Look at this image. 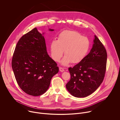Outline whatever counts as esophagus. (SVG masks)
I'll return each mask as SVG.
<instances>
[{
	"label": "esophagus",
	"instance_id": "esophagus-1",
	"mask_svg": "<svg viewBox=\"0 0 120 120\" xmlns=\"http://www.w3.org/2000/svg\"><path fill=\"white\" fill-rule=\"evenodd\" d=\"M59 70H60V71H61V72H64V68H62V67H59Z\"/></svg>",
	"mask_w": 120,
	"mask_h": 120
}]
</instances>
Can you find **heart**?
I'll list each match as a JSON object with an SVG mask.
<instances>
[{
	"instance_id": "heart-1",
	"label": "heart",
	"mask_w": 120,
	"mask_h": 120,
	"mask_svg": "<svg viewBox=\"0 0 120 120\" xmlns=\"http://www.w3.org/2000/svg\"><path fill=\"white\" fill-rule=\"evenodd\" d=\"M91 46L89 38L83 37L74 30H65L60 34L57 40L51 43L50 50L53 59L58 62L64 51V57L62 64L67 65L70 63L81 62L88 54Z\"/></svg>"
}]
</instances>
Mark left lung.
<instances>
[{"mask_svg": "<svg viewBox=\"0 0 120 120\" xmlns=\"http://www.w3.org/2000/svg\"><path fill=\"white\" fill-rule=\"evenodd\" d=\"M107 55L102 43L95 35L90 52L73 67L68 68L71 79L66 87L72 95L85 97L94 93L104 80Z\"/></svg>", "mask_w": 120, "mask_h": 120, "instance_id": "left-lung-1", "label": "left lung"}]
</instances>
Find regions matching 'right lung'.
I'll list each match as a JSON object with an SVG mask.
<instances>
[{"label":"right lung","instance_id":"obj_1","mask_svg":"<svg viewBox=\"0 0 120 120\" xmlns=\"http://www.w3.org/2000/svg\"><path fill=\"white\" fill-rule=\"evenodd\" d=\"M12 67L20 88L34 96L41 95L47 90L51 79L59 71L56 63L47 54L44 36L37 28L25 34L18 41L13 55Z\"/></svg>","mask_w":120,"mask_h":120}]
</instances>
